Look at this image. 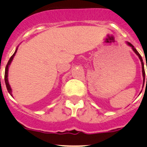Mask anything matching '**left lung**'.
<instances>
[{
  "label": "left lung",
  "instance_id": "1",
  "mask_svg": "<svg viewBox=\"0 0 147 147\" xmlns=\"http://www.w3.org/2000/svg\"><path fill=\"white\" fill-rule=\"evenodd\" d=\"M127 44L129 45V46H130V47H132L133 50L134 51V53H136V54H137V55H138V56H139L140 59V61H141V64H142V71H143V76H144V80H145V70H144V62H143V59H142V57H141V55H140V53H138V52H137V49H135L134 47V46H133V45L131 44V43H130V42H128ZM146 65H147V64H146ZM146 69H147V67H146ZM146 84H147V78H146Z\"/></svg>",
  "mask_w": 147,
  "mask_h": 147
}]
</instances>
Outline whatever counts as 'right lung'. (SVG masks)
Returning <instances> with one entry per match:
<instances>
[{
    "label": "right lung",
    "mask_w": 147,
    "mask_h": 147,
    "mask_svg": "<svg viewBox=\"0 0 147 147\" xmlns=\"http://www.w3.org/2000/svg\"><path fill=\"white\" fill-rule=\"evenodd\" d=\"M16 53H17V50L15 51V53L13 54V55L11 56V57L10 58V59H9V61H8L7 64V66H6V69H5V73H4V80H5V84H6V87H7V89L8 92L10 93V95H12V94H11V88H10V85H9V83H8V80H7V71H8V66H9V65L10 64V62H11V61H12L13 58V56L15 55V54H16Z\"/></svg>",
    "instance_id": "add662e5"
}]
</instances>
